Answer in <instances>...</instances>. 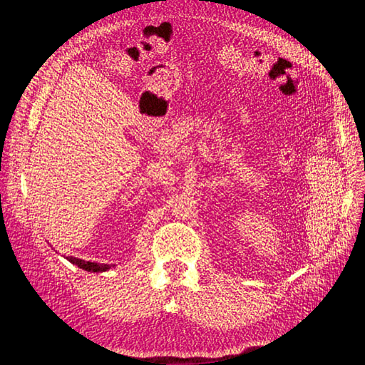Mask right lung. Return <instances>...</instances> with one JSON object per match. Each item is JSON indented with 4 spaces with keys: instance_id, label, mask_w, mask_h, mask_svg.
<instances>
[{
    "instance_id": "1",
    "label": "right lung",
    "mask_w": 365,
    "mask_h": 365,
    "mask_svg": "<svg viewBox=\"0 0 365 365\" xmlns=\"http://www.w3.org/2000/svg\"><path fill=\"white\" fill-rule=\"evenodd\" d=\"M66 259L71 262V263H73V265L84 269V271H91V273H103V271H108V269L114 267V265H108V263L86 262V260H81L78 257H72V255H67Z\"/></svg>"
}]
</instances>
